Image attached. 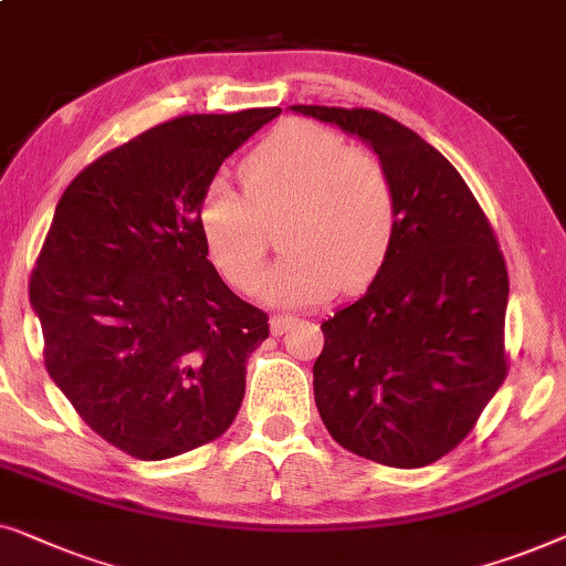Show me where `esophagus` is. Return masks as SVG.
Segmentation results:
<instances>
[{
    "label": "esophagus",
    "instance_id": "esophagus-1",
    "mask_svg": "<svg viewBox=\"0 0 566 566\" xmlns=\"http://www.w3.org/2000/svg\"><path fill=\"white\" fill-rule=\"evenodd\" d=\"M269 323H272V333H274V336H280V333L290 331L292 325L297 323V317H294V315H274Z\"/></svg>",
    "mask_w": 566,
    "mask_h": 566
}]
</instances>
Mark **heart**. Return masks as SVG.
Segmentation results:
<instances>
[{
  "label": "heart",
  "mask_w": 566,
  "mask_h": 566,
  "mask_svg": "<svg viewBox=\"0 0 566 566\" xmlns=\"http://www.w3.org/2000/svg\"><path fill=\"white\" fill-rule=\"evenodd\" d=\"M243 192L214 181L197 207V226L226 282L251 290L283 222L287 251L256 285L274 305H317L338 284L359 290L392 249L400 207L379 156L348 148L315 123H286L266 135L241 169Z\"/></svg>",
  "instance_id": "obj_1"
}]
</instances>
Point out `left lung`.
I'll return each mask as SVG.
<instances>
[{"mask_svg":"<svg viewBox=\"0 0 566 566\" xmlns=\"http://www.w3.org/2000/svg\"><path fill=\"white\" fill-rule=\"evenodd\" d=\"M290 109L369 143L400 207L369 290L321 325L317 412L356 457L428 467L467 439L507 377L497 235L461 174L410 127L366 107Z\"/></svg>","mask_w":566,"mask_h":566,"instance_id":"1","label":"left lung"}]
</instances>
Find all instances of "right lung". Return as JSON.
Listing matches in <instances>:
<instances>
[{
	"mask_svg": "<svg viewBox=\"0 0 566 566\" xmlns=\"http://www.w3.org/2000/svg\"><path fill=\"white\" fill-rule=\"evenodd\" d=\"M280 107L181 115L92 161L61 195L30 274L43 359L94 433L161 461L218 439L269 315L207 259L197 207Z\"/></svg>",
	"mask_w": 566,
	"mask_h": 566,
	"instance_id": "obj_1",
	"label": "right lung"
}]
</instances>
